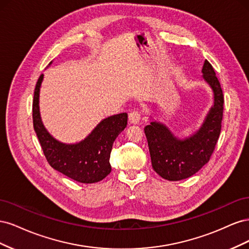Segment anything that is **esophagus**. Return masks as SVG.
<instances>
[{"mask_svg":"<svg viewBox=\"0 0 249 249\" xmlns=\"http://www.w3.org/2000/svg\"><path fill=\"white\" fill-rule=\"evenodd\" d=\"M141 119V114L138 110H133L129 113V120L131 124H138Z\"/></svg>","mask_w":249,"mask_h":249,"instance_id":"1","label":"esophagus"}]
</instances>
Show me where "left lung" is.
I'll return each mask as SVG.
<instances>
[{
  "mask_svg": "<svg viewBox=\"0 0 249 249\" xmlns=\"http://www.w3.org/2000/svg\"><path fill=\"white\" fill-rule=\"evenodd\" d=\"M201 71L202 78L214 92V106L196 133L188 138L178 139L163 124L152 122L144 127L153 168L165 179L180 180L196 173L209 162L219 138L223 92L208 60L203 63Z\"/></svg>",
  "mask_w": 249,
  "mask_h": 249,
  "instance_id": "8db88e82",
  "label": "left lung"
}]
</instances>
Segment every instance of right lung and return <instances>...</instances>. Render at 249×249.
<instances>
[{
  "label": "right lung",
  "mask_w": 249,
  "mask_h": 249,
  "mask_svg": "<svg viewBox=\"0 0 249 249\" xmlns=\"http://www.w3.org/2000/svg\"><path fill=\"white\" fill-rule=\"evenodd\" d=\"M43 74L36 83L33 100V126L43 154L51 166L79 183L100 182L111 172L113 142L127 124L126 113L105 118L88 136L76 144H65L53 138L42 124L39 113V90Z\"/></svg>",
  "instance_id": "right-lung-1"
}]
</instances>
